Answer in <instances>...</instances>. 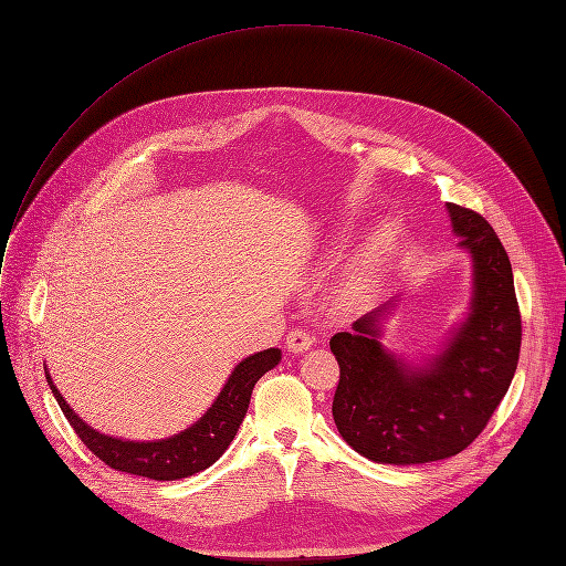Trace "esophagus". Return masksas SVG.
<instances>
[{
	"mask_svg": "<svg viewBox=\"0 0 566 566\" xmlns=\"http://www.w3.org/2000/svg\"><path fill=\"white\" fill-rule=\"evenodd\" d=\"M311 345H313V336L308 332H304V329H293L286 336V349L291 354H304Z\"/></svg>",
	"mask_w": 566,
	"mask_h": 566,
	"instance_id": "esophagus-1",
	"label": "esophagus"
}]
</instances>
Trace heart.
I'll return each instance as SVG.
<instances>
[{
    "label": "heart",
    "mask_w": 566,
    "mask_h": 566,
    "mask_svg": "<svg viewBox=\"0 0 566 566\" xmlns=\"http://www.w3.org/2000/svg\"><path fill=\"white\" fill-rule=\"evenodd\" d=\"M378 271H380V253H378V249H371L369 253L363 255V260H360V264H358V269H356V273L349 282L352 291L354 293H365L367 289H371L376 277H378Z\"/></svg>",
    "instance_id": "heart-1"
}]
</instances>
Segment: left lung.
Segmentation results:
<instances>
[{"label":"left lung","instance_id":"left-lung-1","mask_svg":"<svg viewBox=\"0 0 566 566\" xmlns=\"http://www.w3.org/2000/svg\"><path fill=\"white\" fill-rule=\"evenodd\" d=\"M446 208L472 262V291L465 315L439 349L415 363L380 343L396 297L329 343L340 365L336 428L376 463L415 465L459 454L486 428L517 369L522 319L511 260L481 214Z\"/></svg>","mask_w":566,"mask_h":566}]
</instances>
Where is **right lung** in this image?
Instances as JSON below:
<instances>
[{
	"mask_svg": "<svg viewBox=\"0 0 566 566\" xmlns=\"http://www.w3.org/2000/svg\"><path fill=\"white\" fill-rule=\"evenodd\" d=\"M280 360L282 352L275 347L244 358L239 365H234L219 396L201 419H197L179 434L154 441H129L94 430L71 410L60 389L53 385L46 367L44 374L66 421L101 461H105L114 470L147 476L154 481H177L210 468L228 450L241 421H244L249 412L255 382L266 371L277 367Z\"/></svg>",
	"mask_w": 566,
	"mask_h": 566,
	"instance_id": "add662e5",
	"label": "right lung"
}]
</instances>
